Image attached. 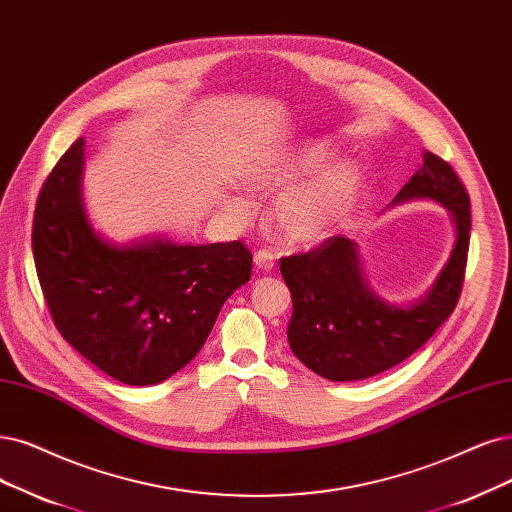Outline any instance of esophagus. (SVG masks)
Instances as JSON below:
<instances>
[{"label": "esophagus", "mask_w": 512, "mask_h": 512, "mask_svg": "<svg viewBox=\"0 0 512 512\" xmlns=\"http://www.w3.org/2000/svg\"><path fill=\"white\" fill-rule=\"evenodd\" d=\"M253 263H255L257 270L270 272V270L274 268V255H272L270 251H266V249H261V251H257V253L253 255Z\"/></svg>", "instance_id": "obj_1"}]
</instances>
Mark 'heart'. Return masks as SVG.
<instances>
[{
	"label": "heart",
	"instance_id": "b5f03b06",
	"mask_svg": "<svg viewBox=\"0 0 512 512\" xmlns=\"http://www.w3.org/2000/svg\"><path fill=\"white\" fill-rule=\"evenodd\" d=\"M333 154L323 143L304 141L282 151L278 158L253 175L251 185L257 192L293 187L301 179L312 177L291 192L282 194L272 211L276 232L293 244H312L327 238L350 208L361 173L352 164L333 166ZM249 206L236 202L234 215L244 217Z\"/></svg>",
	"mask_w": 512,
	"mask_h": 512
}]
</instances>
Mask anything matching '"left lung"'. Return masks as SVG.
<instances>
[{"label": "left lung", "mask_w": 512, "mask_h": 512, "mask_svg": "<svg viewBox=\"0 0 512 512\" xmlns=\"http://www.w3.org/2000/svg\"><path fill=\"white\" fill-rule=\"evenodd\" d=\"M424 162L390 206L432 200L445 206L456 240L428 291L409 304L371 289L358 244L331 236L314 251L280 259L293 299L287 329L293 354L331 382H358L403 363L422 348L458 304L470 240V198L453 168L424 151Z\"/></svg>", "instance_id": "1"}]
</instances>
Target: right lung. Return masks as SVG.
<instances>
[{"instance_id": "1", "label": "right lung", "mask_w": 512, "mask_h": 512, "mask_svg": "<svg viewBox=\"0 0 512 512\" xmlns=\"http://www.w3.org/2000/svg\"><path fill=\"white\" fill-rule=\"evenodd\" d=\"M84 139L56 162L33 219V259L61 335L128 386H151L204 346L225 299L251 278L238 240L181 244L164 236L113 242L84 202Z\"/></svg>"}]
</instances>
